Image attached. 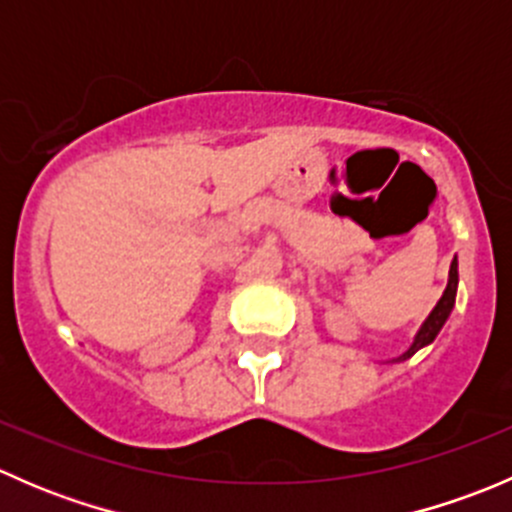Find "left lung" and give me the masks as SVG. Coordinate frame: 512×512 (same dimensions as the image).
I'll list each match as a JSON object with an SVG mask.
<instances>
[{"label": "left lung", "mask_w": 512, "mask_h": 512, "mask_svg": "<svg viewBox=\"0 0 512 512\" xmlns=\"http://www.w3.org/2000/svg\"><path fill=\"white\" fill-rule=\"evenodd\" d=\"M456 287H458V262L453 260L451 262V275H448L446 292H443V297L438 299V304H436V307H433V312L428 314V319H426V322H423L421 332L416 334V339H414V344H411V349L404 356H401V359H409L411 354H416L418 349L426 347V344H431L433 339H436V334L441 332V327H443V324H446L448 314H451L453 302H456Z\"/></svg>", "instance_id": "obj_1"}]
</instances>
